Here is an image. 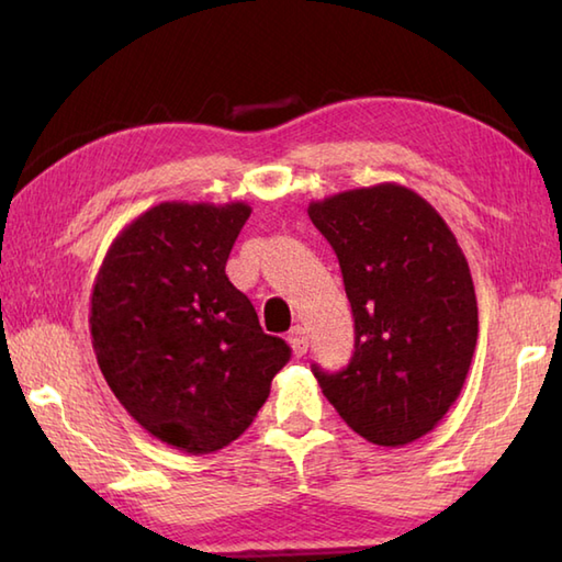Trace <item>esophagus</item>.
<instances>
[{
  "mask_svg": "<svg viewBox=\"0 0 562 562\" xmlns=\"http://www.w3.org/2000/svg\"><path fill=\"white\" fill-rule=\"evenodd\" d=\"M288 342H290V348H292V352H294L296 357H304V355H306V350H308V336H306V328H304V326H294V328L290 330Z\"/></svg>",
  "mask_w": 562,
  "mask_h": 562,
  "instance_id": "1",
  "label": "esophagus"
}]
</instances>
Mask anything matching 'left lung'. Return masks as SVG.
<instances>
[{
    "label": "left lung",
    "mask_w": 562,
    "mask_h": 562,
    "mask_svg": "<svg viewBox=\"0 0 562 562\" xmlns=\"http://www.w3.org/2000/svg\"><path fill=\"white\" fill-rule=\"evenodd\" d=\"M355 316V355L314 376L348 427L379 447L425 437L459 398L479 340V302L441 214L401 183L308 202Z\"/></svg>",
    "instance_id": "obj_1"
}]
</instances>
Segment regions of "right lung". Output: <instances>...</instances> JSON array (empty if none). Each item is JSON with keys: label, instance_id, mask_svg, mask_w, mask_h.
<instances>
[{"label": "right lung", "instance_id": "1", "mask_svg": "<svg viewBox=\"0 0 562 562\" xmlns=\"http://www.w3.org/2000/svg\"><path fill=\"white\" fill-rule=\"evenodd\" d=\"M248 217L244 200L159 202L113 238L91 290L105 384L142 429L195 457L246 432L290 360L224 272Z\"/></svg>", "mask_w": 562, "mask_h": 562}]
</instances>
